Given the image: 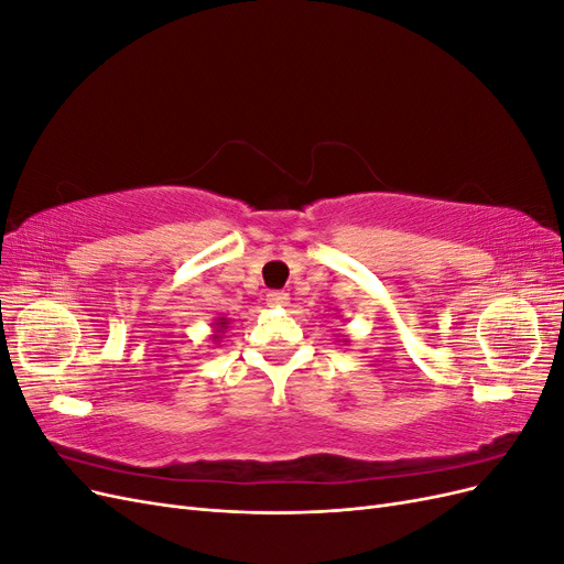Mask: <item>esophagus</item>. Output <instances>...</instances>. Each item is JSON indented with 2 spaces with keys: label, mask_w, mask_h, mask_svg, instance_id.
Listing matches in <instances>:
<instances>
[{
  "label": "esophagus",
  "mask_w": 564,
  "mask_h": 564,
  "mask_svg": "<svg viewBox=\"0 0 564 564\" xmlns=\"http://www.w3.org/2000/svg\"><path fill=\"white\" fill-rule=\"evenodd\" d=\"M265 301H268L270 308H284V305L289 303V294H284V292H268Z\"/></svg>",
  "instance_id": "34e87169"
}]
</instances>
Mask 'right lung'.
Instances as JSON below:
<instances>
[{
    "mask_svg": "<svg viewBox=\"0 0 564 564\" xmlns=\"http://www.w3.org/2000/svg\"><path fill=\"white\" fill-rule=\"evenodd\" d=\"M228 317H216L214 319V324H212V327H214V334H212V338L214 340H220V336H224L226 334V329H228Z\"/></svg>",
    "mask_w": 564,
    "mask_h": 564,
    "instance_id": "obj_1",
    "label": "right lung"
}]
</instances>
